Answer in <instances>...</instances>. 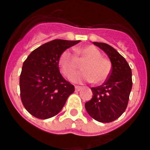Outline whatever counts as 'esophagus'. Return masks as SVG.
<instances>
[{
    "label": "esophagus",
    "instance_id": "esophagus-1",
    "mask_svg": "<svg viewBox=\"0 0 150 150\" xmlns=\"http://www.w3.org/2000/svg\"><path fill=\"white\" fill-rule=\"evenodd\" d=\"M82 89V87L81 86H75V91H79Z\"/></svg>",
    "mask_w": 150,
    "mask_h": 150
}]
</instances>
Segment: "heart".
I'll return each instance as SVG.
<instances>
[{
  "instance_id": "obj_1",
  "label": "heart",
  "mask_w": 150,
  "mask_h": 150,
  "mask_svg": "<svg viewBox=\"0 0 150 150\" xmlns=\"http://www.w3.org/2000/svg\"><path fill=\"white\" fill-rule=\"evenodd\" d=\"M76 54L66 50L59 58V66L62 74L70 76L79 67V60L86 59L83 64L84 71L73 74L71 81L76 83L94 82L95 84L103 83L109 78L112 71V64L109 59L102 57V53L96 46L90 45L75 50Z\"/></svg>"
}]
</instances>
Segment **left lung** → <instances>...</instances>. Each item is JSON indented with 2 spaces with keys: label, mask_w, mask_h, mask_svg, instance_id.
<instances>
[{
  "label": "left lung",
  "mask_w": 150,
  "mask_h": 150,
  "mask_svg": "<svg viewBox=\"0 0 150 150\" xmlns=\"http://www.w3.org/2000/svg\"><path fill=\"white\" fill-rule=\"evenodd\" d=\"M104 50L112 64L109 78L101 86L91 87L92 98L85 104L91 118L100 122H111L122 116L128 106L132 88V69L123 56L104 43L93 42Z\"/></svg>",
  "instance_id": "1"
}]
</instances>
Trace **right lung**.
<instances>
[{"mask_svg":"<svg viewBox=\"0 0 150 150\" xmlns=\"http://www.w3.org/2000/svg\"><path fill=\"white\" fill-rule=\"evenodd\" d=\"M79 42L54 40L34 50L24 62L19 78L21 100L33 116L53 117L74 92V86L60 74L59 62L64 50Z\"/></svg>","mask_w":150,"mask_h":150,"instance_id":"1","label":"right lung"}]
</instances>
